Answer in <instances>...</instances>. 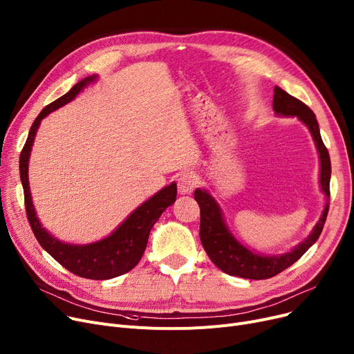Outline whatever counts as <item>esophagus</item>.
Masks as SVG:
<instances>
[{
  "label": "esophagus",
  "instance_id": "obj_1",
  "mask_svg": "<svg viewBox=\"0 0 354 354\" xmlns=\"http://www.w3.org/2000/svg\"><path fill=\"white\" fill-rule=\"evenodd\" d=\"M198 185V178L192 172L182 174L178 179V191L182 195L192 194Z\"/></svg>",
  "mask_w": 354,
  "mask_h": 354
}]
</instances>
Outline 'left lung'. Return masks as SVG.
I'll return each mask as SVG.
<instances>
[{
    "instance_id": "1",
    "label": "left lung",
    "mask_w": 354,
    "mask_h": 354,
    "mask_svg": "<svg viewBox=\"0 0 354 354\" xmlns=\"http://www.w3.org/2000/svg\"><path fill=\"white\" fill-rule=\"evenodd\" d=\"M272 109L280 116H297L308 127L320 155L322 191L324 192L326 198H330L331 163L328 151L320 135L317 119H315L313 110L299 99L288 95L281 87L274 88ZM194 196L201 208V243L203 250L207 251L208 257L211 258V261L221 271L241 278H250V280H266V278H271L292 266L297 259H300L303 254L319 239L328 214L327 202L323 215L313 228L311 234L292 251L283 255H259L244 247L239 241L234 238V235L225 225L224 216H222L216 201L205 189H196Z\"/></svg>"
}]
</instances>
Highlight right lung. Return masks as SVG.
I'll return each instance as SVG.
<instances>
[{"mask_svg":"<svg viewBox=\"0 0 354 354\" xmlns=\"http://www.w3.org/2000/svg\"><path fill=\"white\" fill-rule=\"evenodd\" d=\"M96 77L97 76H88L83 79L77 84H74L64 96L54 100L40 111V115L37 116L30 129L28 138L20 155V178L24 189L27 218L40 245L70 272L83 278H90V280H109V278H115L130 271L140 261L147 245L149 232H151L162 212L167 207H171L176 199V183L165 187L152 198L143 202L109 236L87 245L64 244L41 227L32 205L28 183V159L37 129H39L41 120L55 109L71 102L87 84L95 82Z\"/></svg>","mask_w":354,"mask_h":354,"instance_id":"obj_1","label":"right lung"}]
</instances>
